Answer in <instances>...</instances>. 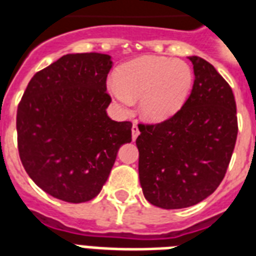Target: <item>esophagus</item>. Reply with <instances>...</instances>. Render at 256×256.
I'll return each instance as SVG.
<instances>
[{
  "label": "esophagus",
  "mask_w": 256,
  "mask_h": 256,
  "mask_svg": "<svg viewBox=\"0 0 256 256\" xmlns=\"http://www.w3.org/2000/svg\"><path fill=\"white\" fill-rule=\"evenodd\" d=\"M138 134H140V130H138V124H134V126H132V138H134V140H136L138 136Z\"/></svg>",
  "instance_id": "esophagus-1"
}]
</instances>
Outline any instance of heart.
<instances>
[{
  "instance_id": "b5f03b06",
  "label": "heart",
  "mask_w": 256,
  "mask_h": 256,
  "mask_svg": "<svg viewBox=\"0 0 256 256\" xmlns=\"http://www.w3.org/2000/svg\"><path fill=\"white\" fill-rule=\"evenodd\" d=\"M194 74L187 62L168 57L142 56L118 69L108 81V90L128 110L140 98V112L148 122H159L178 114L191 90Z\"/></svg>"
}]
</instances>
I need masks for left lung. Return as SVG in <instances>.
Wrapping results in <instances>:
<instances>
[{"mask_svg": "<svg viewBox=\"0 0 256 256\" xmlns=\"http://www.w3.org/2000/svg\"><path fill=\"white\" fill-rule=\"evenodd\" d=\"M195 81L182 110L159 124H138V178L150 204L195 206L224 178L238 136L232 89L218 70L190 57Z\"/></svg>", "mask_w": 256, "mask_h": 256, "instance_id": "obj_1", "label": "left lung"}]
</instances>
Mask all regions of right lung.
Wrapping results in <instances>:
<instances>
[{
    "label": "right lung",
    "instance_id": "obj_1",
    "mask_svg": "<svg viewBox=\"0 0 256 256\" xmlns=\"http://www.w3.org/2000/svg\"><path fill=\"white\" fill-rule=\"evenodd\" d=\"M108 54H65L32 77L17 110L21 163L42 191L68 203L96 198L132 122L106 114Z\"/></svg>",
    "mask_w": 256,
    "mask_h": 256
}]
</instances>
